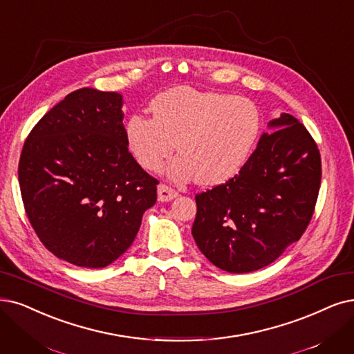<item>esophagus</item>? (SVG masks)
Instances as JSON below:
<instances>
[{
    "mask_svg": "<svg viewBox=\"0 0 354 354\" xmlns=\"http://www.w3.org/2000/svg\"><path fill=\"white\" fill-rule=\"evenodd\" d=\"M177 196H178V193L174 189L168 187L167 185H160L158 186V201L160 202H169V201L176 199Z\"/></svg>",
    "mask_w": 354,
    "mask_h": 354,
    "instance_id": "esophagus-1",
    "label": "esophagus"
}]
</instances>
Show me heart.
Segmentation results:
<instances>
[{"label": "heart", "mask_w": 354, "mask_h": 354, "mask_svg": "<svg viewBox=\"0 0 354 354\" xmlns=\"http://www.w3.org/2000/svg\"><path fill=\"white\" fill-rule=\"evenodd\" d=\"M153 118L132 116L126 136L133 157L148 171H160L177 148L181 153L169 164L176 181L197 176L201 185L214 186L235 176L256 145L261 113L245 97L177 87L151 103Z\"/></svg>", "instance_id": "heart-1"}]
</instances>
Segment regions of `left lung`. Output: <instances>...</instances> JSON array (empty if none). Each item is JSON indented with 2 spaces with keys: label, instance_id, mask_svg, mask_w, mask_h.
Masks as SVG:
<instances>
[{
  "label": "left lung",
  "instance_id": "8db88e82",
  "mask_svg": "<svg viewBox=\"0 0 354 354\" xmlns=\"http://www.w3.org/2000/svg\"><path fill=\"white\" fill-rule=\"evenodd\" d=\"M247 162L223 185L196 194L192 234L203 256L230 273L273 263L305 232L321 186V155L305 126L281 113Z\"/></svg>",
  "mask_w": 354,
  "mask_h": 354
}]
</instances>
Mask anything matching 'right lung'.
I'll return each mask as SVG.
<instances>
[{
    "label": "right lung",
    "mask_w": 354,
    "mask_h": 354,
    "mask_svg": "<svg viewBox=\"0 0 354 354\" xmlns=\"http://www.w3.org/2000/svg\"><path fill=\"white\" fill-rule=\"evenodd\" d=\"M119 93L80 88L27 136L19 162L24 210L53 256L102 268L128 250L158 180L128 149Z\"/></svg>",
    "instance_id": "right-lung-1"
}]
</instances>
